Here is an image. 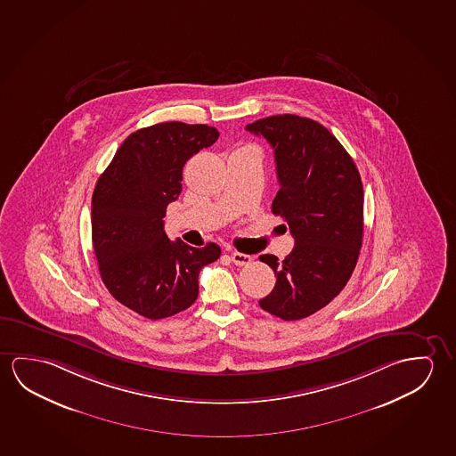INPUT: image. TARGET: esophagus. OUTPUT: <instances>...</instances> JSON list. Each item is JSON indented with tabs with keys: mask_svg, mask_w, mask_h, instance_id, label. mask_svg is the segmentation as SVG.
<instances>
[{
	"mask_svg": "<svg viewBox=\"0 0 456 456\" xmlns=\"http://www.w3.org/2000/svg\"><path fill=\"white\" fill-rule=\"evenodd\" d=\"M230 258L236 266H247L252 263V256L246 255V253L232 252L230 253Z\"/></svg>",
	"mask_w": 456,
	"mask_h": 456,
	"instance_id": "esophagus-1",
	"label": "esophagus"
}]
</instances>
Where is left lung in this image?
Here are the masks:
<instances>
[{"mask_svg":"<svg viewBox=\"0 0 456 456\" xmlns=\"http://www.w3.org/2000/svg\"><path fill=\"white\" fill-rule=\"evenodd\" d=\"M274 149L279 191L273 214L289 224L295 247L279 261L261 255L277 282L263 311L301 320L331 303L347 285L362 242V183L354 159L323 125L283 114L248 123Z\"/></svg>","mask_w":456,"mask_h":456,"instance_id":"obj_1","label":"left lung"}]
</instances>
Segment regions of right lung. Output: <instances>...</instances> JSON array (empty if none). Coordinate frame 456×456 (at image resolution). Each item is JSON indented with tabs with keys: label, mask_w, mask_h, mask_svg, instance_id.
<instances>
[{
	"label": "right lung",
	"mask_w": 456,
	"mask_h": 456,
	"mask_svg": "<svg viewBox=\"0 0 456 456\" xmlns=\"http://www.w3.org/2000/svg\"><path fill=\"white\" fill-rule=\"evenodd\" d=\"M218 139L208 125L157 123L131 133L96 182L92 240L102 282L118 303L151 320L185 311L198 297L200 271L220 247L169 240L167 204L182 191L190 157Z\"/></svg>",
	"instance_id": "right-lung-1"
}]
</instances>
